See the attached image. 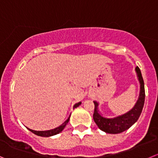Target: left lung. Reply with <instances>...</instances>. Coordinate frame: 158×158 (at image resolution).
I'll return each instance as SVG.
<instances>
[{
	"mask_svg": "<svg viewBox=\"0 0 158 158\" xmlns=\"http://www.w3.org/2000/svg\"><path fill=\"white\" fill-rule=\"evenodd\" d=\"M136 71L137 73L139 84H140V91H139V98L135 106L131 110L115 118H106L98 112V103L94 102V111L93 114V118L96 125L101 130L107 133H111V134L120 133L128 130L139 118L142 112L144 101H145V89H144L143 79L140 70L138 67H136Z\"/></svg>",
	"mask_w": 158,
	"mask_h": 158,
	"instance_id": "obj_1",
	"label": "left lung"
}]
</instances>
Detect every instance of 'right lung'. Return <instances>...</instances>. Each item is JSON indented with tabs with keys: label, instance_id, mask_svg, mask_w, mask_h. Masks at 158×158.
Wrapping results in <instances>:
<instances>
[{
	"label": "right lung",
	"instance_id": "1",
	"mask_svg": "<svg viewBox=\"0 0 158 158\" xmlns=\"http://www.w3.org/2000/svg\"><path fill=\"white\" fill-rule=\"evenodd\" d=\"M81 104V102L77 103V104H75L74 106H73V108L78 107V106H80ZM70 116H69V118H67V119L66 120V121L64 122V123H63L62 125L60 126L59 127H56V128L53 129V130H46V131H36V130H31V129H28V128H27V129H28V130H30V131H31V133H34V134L37 135V136H44V137H48V136H54V135L58 134V133H60V132L63 131V130H64V129L65 128L66 125H67V123H68L69 119H70Z\"/></svg>",
	"mask_w": 158,
	"mask_h": 158
}]
</instances>
